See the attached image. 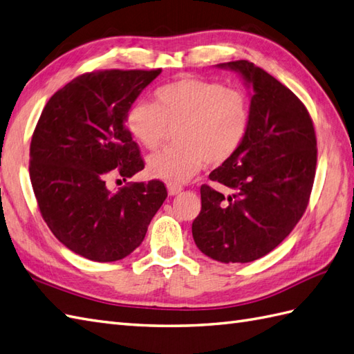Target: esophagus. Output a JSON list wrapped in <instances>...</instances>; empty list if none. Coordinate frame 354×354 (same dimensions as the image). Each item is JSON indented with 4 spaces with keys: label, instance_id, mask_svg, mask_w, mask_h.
I'll return each mask as SVG.
<instances>
[{
    "label": "esophagus",
    "instance_id": "esophagus-1",
    "mask_svg": "<svg viewBox=\"0 0 354 354\" xmlns=\"http://www.w3.org/2000/svg\"><path fill=\"white\" fill-rule=\"evenodd\" d=\"M180 192H183V187H180V185H174V184H169V185H167V193H169V196H176V194H179Z\"/></svg>",
    "mask_w": 354,
    "mask_h": 354
}]
</instances>
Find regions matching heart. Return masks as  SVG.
<instances>
[{
  "label": "heart",
  "mask_w": 354,
  "mask_h": 354,
  "mask_svg": "<svg viewBox=\"0 0 354 354\" xmlns=\"http://www.w3.org/2000/svg\"><path fill=\"white\" fill-rule=\"evenodd\" d=\"M153 104L136 102L127 128L140 145L157 149L167 128L179 146L153 153L147 171L167 184H183L203 166H220L240 149L250 125V104L240 88L184 77L155 90Z\"/></svg>",
  "instance_id": "1"
}]
</instances>
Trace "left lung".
I'll use <instances>...</instances> for the list:
<instances>
[{"mask_svg":"<svg viewBox=\"0 0 354 354\" xmlns=\"http://www.w3.org/2000/svg\"><path fill=\"white\" fill-rule=\"evenodd\" d=\"M217 68L250 87V125L234 157L209 174L229 194L201 187L192 232L207 257L244 264L266 257L299 223L315 178L317 138L306 106L264 69L248 60Z\"/></svg>","mask_w":354,"mask_h":354,"instance_id":"left-lung-1","label":"left lung"}]
</instances>
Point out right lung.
I'll use <instances>...</instances> for the list:
<instances>
[{"label": "right lung", "mask_w": 354, "mask_h": 354, "mask_svg": "<svg viewBox=\"0 0 354 354\" xmlns=\"http://www.w3.org/2000/svg\"><path fill=\"white\" fill-rule=\"evenodd\" d=\"M160 73H84L55 92L40 114L30 145L32 192L51 232L80 257L96 262L128 257L166 201L157 179L128 183L119 192L105 184L111 175L125 180L145 169L127 113Z\"/></svg>", "instance_id": "add662e5"}]
</instances>
